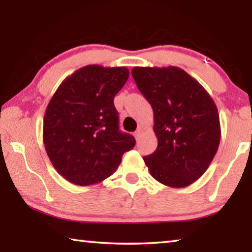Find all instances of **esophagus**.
<instances>
[{"label":"esophagus","instance_id":"obj_1","mask_svg":"<svg viewBox=\"0 0 252 252\" xmlns=\"http://www.w3.org/2000/svg\"><path fill=\"white\" fill-rule=\"evenodd\" d=\"M141 133H142V130L141 129H138V130L134 132V136H135L136 140L140 138V135H141Z\"/></svg>","mask_w":252,"mask_h":252}]
</instances>
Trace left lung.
I'll use <instances>...</instances> for the list:
<instances>
[{"instance_id":"1","label":"left lung","mask_w":252,"mask_h":252,"mask_svg":"<svg viewBox=\"0 0 252 252\" xmlns=\"http://www.w3.org/2000/svg\"><path fill=\"white\" fill-rule=\"evenodd\" d=\"M131 73L155 116L158 147L143 157L149 171L164 186H190L218 151L221 130L215 101L178 66H135Z\"/></svg>"}]
</instances>
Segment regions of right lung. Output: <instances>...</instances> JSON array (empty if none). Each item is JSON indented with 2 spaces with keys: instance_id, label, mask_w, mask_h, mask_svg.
I'll list each match as a JSON object with an SVG mask.
<instances>
[{
  "instance_id": "add662e5",
  "label": "right lung",
  "mask_w": 252,
  "mask_h": 252,
  "mask_svg": "<svg viewBox=\"0 0 252 252\" xmlns=\"http://www.w3.org/2000/svg\"><path fill=\"white\" fill-rule=\"evenodd\" d=\"M129 79L125 66L81 67L60 84L43 120L45 151L55 170L76 186L103 181L135 146L119 130L113 100Z\"/></svg>"
}]
</instances>
